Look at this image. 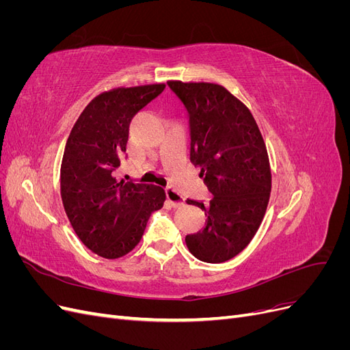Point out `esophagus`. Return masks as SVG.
Segmentation results:
<instances>
[{"mask_svg":"<svg viewBox=\"0 0 350 350\" xmlns=\"http://www.w3.org/2000/svg\"><path fill=\"white\" fill-rule=\"evenodd\" d=\"M166 201L167 204L174 208L184 206V198L179 196L174 188H166Z\"/></svg>","mask_w":350,"mask_h":350,"instance_id":"obj_1","label":"esophagus"}]
</instances>
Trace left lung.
<instances>
[{"instance_id":"8db88e82","label":"left lung","mask_w":350,"mask_h":350,"mask_svg":"<svg viewBox=\"0 0 350 350\" xmlns=\"http://www.w3.org/2000/svg\"><path fill=\"white\" fill-rule=\"evenodd\" d=\"M188 115L189 161L200 166L210 204L188 200L207 216L206 226L187 235L196 258L224 262L245 248L266 213L271 175L266 144L250 109L211 83L169 81Z\"/></svg>"}]
</instances>
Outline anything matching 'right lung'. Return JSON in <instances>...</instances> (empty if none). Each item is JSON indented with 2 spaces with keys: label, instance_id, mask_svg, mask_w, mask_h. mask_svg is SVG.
Listing matches in <instances>:
<instances>
[{
  "label": "right lung",
  "instance_id": "1",
  "mask_svg": "<svg viewBox=\"0 0 350 350\" xmlns=\"http://www.w3.org/2000/svg\"><path fill=\"white\" fill-rule=\"evenodd\" d=\"M165 84L115 89L94 98L74 124L61 162V198L80 241L103 258H118L140 242L163 188L116 179L133 116Z\"/></svg>",
  "mask_w": 350,
  "mask_h": 350
}]
</instances>
